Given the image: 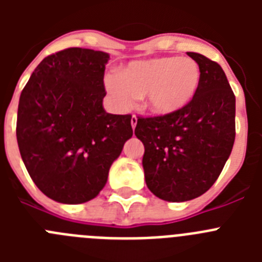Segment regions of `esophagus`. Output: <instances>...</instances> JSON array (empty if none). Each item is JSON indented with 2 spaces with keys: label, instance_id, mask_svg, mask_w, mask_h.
Here are the masks:
<instances>
[{
  "label": "esophagus",
  "instance_id": "obj_1",
  "mask_svg": "<svg viewBox=\"0 0 262 262\" xmlns=\"http://www.w3.org/2000/svg\"><path fill=\"white\" fill-rule=\"evenodd\" d=\"M136 123H138V118H136L135 115H133V118H131V126H133L134 129H135Z\"/></svg>",
  "mask_w": 262,
  "mask_h": 262
}]
</instances>
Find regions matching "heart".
<instances>
[{"mask_svg": "<svg viewBox=\"0 0 262 262\" xmlns=\"http://www.w3.org/2000/svg\"><path fill=\"white\" fill-rule=\"evenodd\" d=\"M200 84V66L193 59L166 56L131 62L120 77H107L106 89L119 107H129L134 98L144 97L145 107L164 117L189 105Z\"/></svg>", "mask_w": 262, "mask_h": 262, "instance_id": "b5f03b06", "label": "heart"}]
</instances>
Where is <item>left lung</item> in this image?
Returning <instances> with one entry per match:
<instances>
[{"mask_svg": "<svg viewBox=\"0 0 262 262\" xmlns=\"http://www.w3.org/2000/svg\"><path fill=\"white\" fill-rule=\"evenodd\" d=\"M201 84L190 103L174 114L138 118L135 135L144 144L148 189L160 200L185 202L214 185L235 142V94L217 62L196 52Z\"/></svg>", "mask_w": 262, "mask_h": 262, "instance_id": "obj_1", "label": "left lung"}]
</instances>
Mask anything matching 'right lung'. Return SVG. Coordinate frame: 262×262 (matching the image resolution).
<instances>
[{"label": "right lung", "instance_id": "right-lung-1", "mask_svg": "<svg viewBox=\"0 0 262 262\" xmlns=\"http://www.w3.org/2000/svg\"><path fill=\"white\" fill-rule=\"evenodd\" d=\"M108 59V53L88 48L59 51L41 60L20 93V156L39 190L56 202L96 198L133 136L131 115L103 108Z\"/></svg>", "mask_w": 262, "mask_h": 262}]
</instances>
